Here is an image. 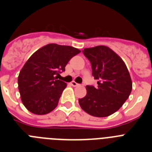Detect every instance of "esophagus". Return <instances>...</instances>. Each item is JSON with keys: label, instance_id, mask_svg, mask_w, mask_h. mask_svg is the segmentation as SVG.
<instances>
[{"label": "esophagus", "instance_id": "esophagus-1", "mask_svg": "<svg viewBox=\"0 0 152 152\" xmlns=\"http://www.w3.org/2000/svg\"><path fill=\"white\" fill-rule=\"evenodd\" d=\"M71 84H72L73 87H77V86H80V84L76 83L75 81H72V82H71Z\"/></svg>", "mask_w": 152, "mask_h": 152}]
</instances>
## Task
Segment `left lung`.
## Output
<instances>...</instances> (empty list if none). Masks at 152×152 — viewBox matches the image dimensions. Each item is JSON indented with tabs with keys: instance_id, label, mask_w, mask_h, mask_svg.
Returning <instances> with one entry per match:
<instances>
[{
	"instance_id": "8db88e82",
	"label": "left lung",
	"mask_w": 152,
	"mask_h": 152,
	"mask_svg": "<svg viewBox=\"0 0 152 152\" xmlns=\"http://www.w3.org/2000/svg\"><path fill=\"white\" fill-rule=\"evenodd\" d=\"M91 61L92 75L97 86H86L87 94L79 99L83 110L96 117H106L119 110L129 98L132 88L127 67L121 58L109 47L98 45L83 50Z\"/></svg>"
}]
</instances>
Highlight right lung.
<instances>
[{
	"label": "right lung",
	"instance_id": "right-lung-1",
	"mask_svg": "<svg viewBox=\"0 0 152 152\" xmlns=\"http://www.w3.org/2000/svg\"><path fill=\"white\" fill-rule=\"evenodd\" d=\"M80 52L72 46L51 43L30 56L18 76L21 100L29 112L44 115L57 107L67 84L56 75L64 72L68 61Z\"/></svg>",
	"mask_w": 152,
	"mask_h": 152
}]
</instances>
